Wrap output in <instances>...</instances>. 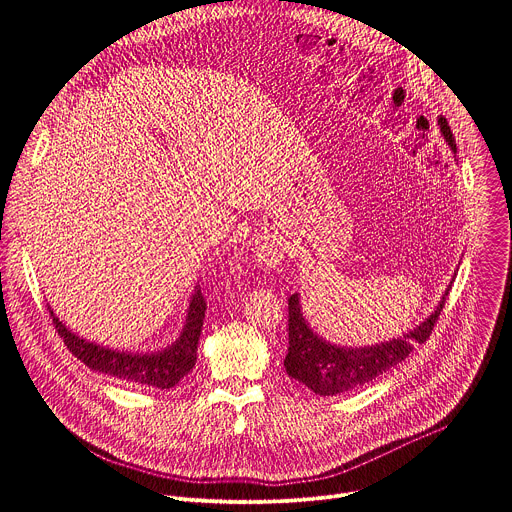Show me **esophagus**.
Returning a JSON list of instances; mask_svg holds the SVG:
<instances>
[{
    "mask_svg": "<svg viewBox=\"0 0 512 512\" xmlns=\"http://www.w3.org/2000/svg\"><path fill=\"white\" fill-rule=\"evenodd\" d=\"M255 261L263 267V269H273L281 263L283 255H285V249L279 241L271 239V237H261L257 243H255Z\"/></svg>",
    "mask_w": 512,
    "mask_h": 512,
    "instance_id": "obj_1",
    "label": "esophagus"
}]
</instances>
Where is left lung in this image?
I'll use <instances>...</instances> for the list:
<instances>
[{"label": "left lung", "instance_id": "1", "mask_svg": "<svg viewBox=\"0 0 512 512\" xmlns=\"http://www.w3.org/2000/svg\"><path fill=\"white\" fill-rule=\"evenodd\" d=\"M440 127L444 139L456 154V139L444 117H440ZM448 291L450 287L446 289V294L442 302L437 304L435 312L417 328L389 342L364 348L336 346L314 334V330L304 320L298 294L289 296V348L283 360V367L291 379L304 383L310 391L324 397L346 393L360 385H367L381 377L383 373H387L389 369L397 367L399 362H403L413 352L415 344H423L431 336V330L444 310Z\"/></svg>", "mask_w": 512, "mask_h": 512}]
</instances>
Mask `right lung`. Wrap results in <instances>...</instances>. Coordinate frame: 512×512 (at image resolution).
Listing matches in <instances>:
<instances>
[{
	"label": "right lung",
	"mask_w": 512,
	"mask_h": 512,
	"mask_svg": "<svg viewBox=\"0 0 512 512\" xmlns=\"http://www.w3.org/2000/svg\"><path fill=\"white\" fill-rule=\"evenodd\" d=\"M54 328L58 330L60 338L64 340L66 348L83 360L89 369L105 373L109 377L121 379L131 385L141 387H154V389H172L176 387L194 367L198 340L202 332L206 302L200 287L196 285L194 294L190 298V308L186 316V324L182 328L180 338L168 346L166 350L148 352V354H133V352H119L95 342H89L75 332H70L48 308Z\"/></svg>",
	"instance_id": "right-lung-1"
}]
</instances>
